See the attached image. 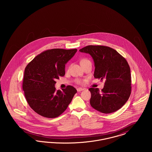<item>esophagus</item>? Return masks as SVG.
I'll list each match as a JSON object with an SVG mask.
<instances>
[{"label": "esophagus", "mask_w": 152, "mask_h": 152, "mask_svg": "<svg viewBox=\"0 0 152 152\" xmlns=\"http://www.w3.org/2000/svg\"><path fill=\"white\" fill-rule=\"evenodd\" d=\"M84 89V88H77V92H81V91H83Z\"/></svg>", "instance_id": "obj_1"}]
</instances>
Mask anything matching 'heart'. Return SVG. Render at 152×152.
Listing matches in <instances>:
<instances>
[{"mask_svg":"<svg viewBox=\"0 0 152 152\" xmlns=\"http://www.w3.org/2000/svg\"><path fill=\"white\" fill-rule=\"evenodd\" d=\"M89 61V60H88L87 58H83V59L81 60L80 63H81V64H83L86 63L87 61ZM76 83L78 84H81L82 83V81L80 79L76 80Z\"/></svg>","mask_w":152,"mask_h":152,"instance_id":"b5f03b06","label":"heart"}]
</instances>
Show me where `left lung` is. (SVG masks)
Returning <instances> with one entry per match:
<instances>
[{"instance_id": "8db88e82", "label": "left lung", "mask_w": 152, "mask_h": 152, "mask_svg": "<svg viewBox=\"0 0 152 152\" xmlns=\"http://www.w3.org/2000/svg\"><path fill=\"white\" fill-rule=\"evenodd\" d=\"M91 55L94 60V77L105 80L104 88L89 89L90 104L103 113H110L121 108L131 94L130 69L126 59L107 46L88 45L79 50Z\"/></svg>"}]
</instances>
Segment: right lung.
I'll use <instances>...</instances> for the list:
<instances>
[{
	"mask_svg": "<svg viewBox=\"0 0 152 152\" xmlns=\"http://www.w3.org/2000/svg\"><path fill=\"white\" fill-rule=\"evenodd\" d=\"M77 49L54 48L42 52L26 66L22 88L29 107L37 114L53 118L61 115L77 90L68 86L56 90V79L65 75V64Z\"/></svg>",
	"mask_w": 152,
	"mask_h": 152,
	"instance_id": "obj_1",
	"label": "right lung"
}]
</instances>
